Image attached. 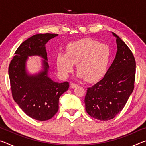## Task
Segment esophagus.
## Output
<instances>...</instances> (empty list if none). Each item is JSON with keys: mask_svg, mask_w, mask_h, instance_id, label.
<instances>
[{"mask_svg": "<svg viewBox=\"0 0 146 146\" xmlns=\"http://www.w3.org/2000/svg\"><path fill=\"white\" fill-rule=\"evenodd\" d=\"M70 86H71V88H72V89H74V88H76L78 86V85L76 84H75V83H71V85H70Z\"/></svg>", "mask_w": 146, "mask_h": 146, "instance_id": "34e87169", "label": "esophagus"}]
</instances>
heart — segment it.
<instances>
[{
	"label": "heart",
	"mask_w": 146,
	"mask_h": 146,
	"mask_svg": "<svg viewBox=\"0 0 146 146\" xmlns=\"http://www.w3.org/2000/svg\"><path fill=\"white\" fill-rule=\"evenodd\" d=\"M111 52L108 45L90 38H84L69 44L67 52H58L56 66L59 73L67 77L77 64L78 78L88 82L98 80L104 75L110 62Z\"/></svg>",
	"instance_id": "1"
}]
</instances>
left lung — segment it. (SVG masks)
<instances>
[{
	"instance_id": "left-lung-1",
	"label": "left lung",
	"mask_w": 146,
	"mask_h": 146,
	"mask_svg": "<svg viewBox=\"0 0 146 146\" xmlns=\"http://www.w3.org/2000/svg\"><path fill=\"white\" fill-rule=\"evenodd\" d=\"M115 58L102 80L88 88L84 102L91 117L99 120L115 118L123 110L134 89L136 62L131 51L117 34Z\"/></svg>"
}]
</instances>
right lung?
Returning <instances> with one entry per match:
<instances>
[{
    "mask_svg": "<svg viewBox=\"0 0 146 146\" xmlns=\"http://www.w3.org/2000/svg\"><path fill=\"white\" fill-rule=\"evenodd\" d=\"M58 34H36L23 42L9 66L12 96L20 108L33 119L48 120L58 110L59 98L69 88V82L59 83L48 76L49 64L46 44ZM38 56L43 70L34 75L26 70L28 56Z\"/></svg>",
    "mask_w": 146,
    "mask_h": 146,
    "instance_id": "obj_1",
    "label": "right lung"
}]
</instances>
